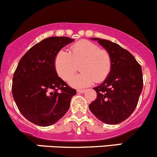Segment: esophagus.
Listing matches in <instances>:
<instances>
[{"instance_id": "1", "label": "esophagus", "mask_w": 157, "mask_h": 157, "mask_svg": "<svg viewBox=\"0 0 157 157\" xmlns=\"http://www.w3.org/2000/svg\"><path fill=\"white\" fill-rule=\"evenodd\" d=\"M85 89H78V90H77V92H78V93H81V94L84 93V92H85Z\"/></svg>"}]
</instances>
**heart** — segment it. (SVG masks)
<instances>
[{
    "label": "heart",
    "mask_w": 157,
    "mask_h": 157,
    "mask_svg": "<svg viewBox=\"0 0 157 157\" xmlns=\"http://www.w3.org/2000/svg\"><path fill=\"white\" fill-rule=\"evenodd\" d=\"M78 65L82 72L72 77L69 84L75 88H83L94 82H102L107 78L112 70L113 59L106 50L101 49L98 44L87 40L72 44L69 54L60 50L54 57L55 71L64 81L75 74Z\"/></svg>",
    "instance_id": "b5f03b06"
}]
</instances>
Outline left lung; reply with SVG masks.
I'll list each match as a JSON object with an SVG mask.
<instances>
[{
  "label": "left lung",
  "mask_w": 157,
  "mask_h": 157,
  "mask_svg": "<svg viewBox=\"0 0 157 157\" xmlns=\"http://www.w3.org/2000/svg\"><path fill=\"white\" fill-rule=\"evenodd\" d=\"M99 44L111 54L113 67L109 76L94 88L97 98L89 109L99 120L116 125L128 119L138 105L143 88V74L135 56L118 44L101 38Z\"/></svg>",
  "instance_id": "1"
}]
</instances>
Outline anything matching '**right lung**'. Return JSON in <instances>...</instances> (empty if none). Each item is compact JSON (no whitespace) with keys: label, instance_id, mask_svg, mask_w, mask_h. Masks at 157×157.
I'll return each mask as SVG.
<instances>
[{"label":"right lung","instance_id":"1","mask_svg":"<svg viewBox=\"0 0 157 157\" xmlns=\"http://www.w3.org/2000/svg\"><path fill=\"white\" fill-rule=\"evenodd\" d=\"M72 41L68 37L45 38L23 55L14 72L13 99L22 116L35 125L56 123L76 94V90L58 76L54 66L56 53Z\"/></svg>","mask_w":157,"mask_h":157}]
</instances>
